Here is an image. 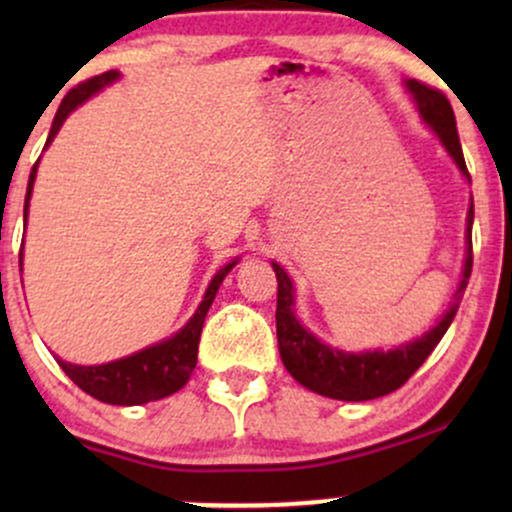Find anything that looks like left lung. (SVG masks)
I'll use <instances>...</instances> for the list:
<instances>
[{
	"mask_svg": "<svg viewBox=\"0 0 512 512\" xmlns=\"http://www.w3.org/2000/svg\"><path fill=\"white\" fill-rule=\"evenodd\" d=\"M407 91L414 98L416 110H419L424 125L431 129L445 146L448 156L460 168V173L472 182L464 166L460 137H457L455 113H452L450 101L436 88H428L416 79L404 81ZM472 223H474V202H469L467 211V231H464V264L457 284L455 296H452L450 308L438 317L431 330L395 349H375V351H344L337 346L325 344L317 339L313 332L305 330L301 320L296 317V289H293L291 276L284 272L281 264L272 262L276 284V339H279L281 361L293 380L303 387L317 392L322 397L342 399V402H366L395 392L402 387L416 368L431 356L443 334L448 332L452 317L460 308L462 293L467 289L469 274H472Z\"/></svg>",
	"mask_w": 512,
	"mask_h": 512,
	"instance_id": "1",
	"label": "left lung"
}]
</instances>
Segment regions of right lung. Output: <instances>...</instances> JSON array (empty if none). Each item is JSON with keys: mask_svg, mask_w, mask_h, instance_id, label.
I'll list each match as a JSON object with an SVG mask.
<instances>
[{"mask_svg": "<svg viewBox=\"0 0 512 512\" xmlns=\"http://www.w3.org/2000/svg\"><path fill=\"white\" fill-rule=\"evenodd\" d=\"M117 79H120V72H115L113 69V72L93 76V79H88L84 84L72 88V91L64 96L55 120H52L45 149H48L52 139L57 137V132H60L64 120H67V117L72 115L81 103H86L88 98L96 96L98 91H103L105 86H110ZM35 175H38V163H35L31 170V178H28L26 204H23V221H28V204H31ZM21 264H23V252H21ZM236 264H238V257L228 264H223L219 272L214 274V279L209 281L207 291H204L202 303L197 305L195 315H192L190 320H187L185 325L173 334V337L146 346L142 351H134V354H129L125 358H117V361L98 363V366H76V363L62 361V358H57V363H60L64 373L74 380V385H79L86 395L101 399L105 404L134 407V404L156 402V399L173 395V392H178L180 387L190 380L192 370L197 366V349H199V337H202L204 317H207L211 303H214L221 281L226 279L228 272H231Z\"/></svg>", "mask_w": 512, "mask_h": 512, "instance_id": "1", "label": "right lung"}]
</instances>
